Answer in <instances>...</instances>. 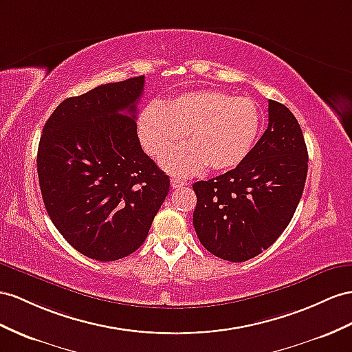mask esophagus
Instances as JSON below:
<instances>
[{
	"label": "esophagus",
	"mask_w": 352,
	"mask_h": 352,
	"mask_svg": "<svg viewBox=\"0 0 352 352\" xmlns=\"http://www.w3.org/2000/svg\"><path fill=\"white\" fill-rule=\"evenodd\" d=\"M187 183L184 182V179H179V178H170V187L173 188H178V187H183V186H186Z\"/></svg>",
	"instance_id": "1"
}]
</instances>
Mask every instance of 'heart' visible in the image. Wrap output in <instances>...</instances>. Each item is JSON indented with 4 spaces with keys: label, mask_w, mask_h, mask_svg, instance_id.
I'll return each instance as SVG.
<instances>
[{
    "label": "heart",
    "mask_w": 352,
    "mask_h": 352,
    "mask_svg": "<svg viewBox=\"0 0 352 352\" xmlns=\"http://www.w3.org/2000/svg\"><path fill=\"white\" fill-rule=\"evenodd\" d=\"M262 128V113L248 98L219 90H201L170 99L164 107L150 104L141 111L138 137L151 156L165 155L187 133L190 146L160 160L174 175H193L206 165L226 170L245 160Z\"/></svg>",
    "instance_id": "obj_1"
}]
</instances>
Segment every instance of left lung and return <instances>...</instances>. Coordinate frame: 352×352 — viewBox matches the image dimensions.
Here are the masks:
<instances>
[{
  "label": "left lung",
  "instance_id": "1",
  "mask_svg": "<svg viewBox=\"0 0 352 352\" xmlns=\"http://www.w3.org/2000/svg\"><path fill=\"white\" fill-rule=\"evenodd\" d=\"M308 174L300 124L269 99V123L245 160L226 174L193 184V226L201 244L229 262L267 250L292 221Z\"/></svg>",
  "mask_w": 352,
  "mask_h": 352
}]
</instances>
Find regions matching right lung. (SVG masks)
Masks as SVG:
<instances>
[{
	"mask_svg": "<svg viewBox=\"0 0 352 352\" xmlns=\"http://www.w3.org/2000/svg\"><path fill=\"white\" fill-rule=\"evenodd\" d=\"M144 76L67 98L38 144L37 173L52 223L78 253L114 262L137 251L169 192L142 151L137 102Z\"/></svg>",
	"mask_w": 352,
	"mask_h": 352,
	"instance_id": "right-lung-1",
	"label": "right lung"
}]
</instances>
